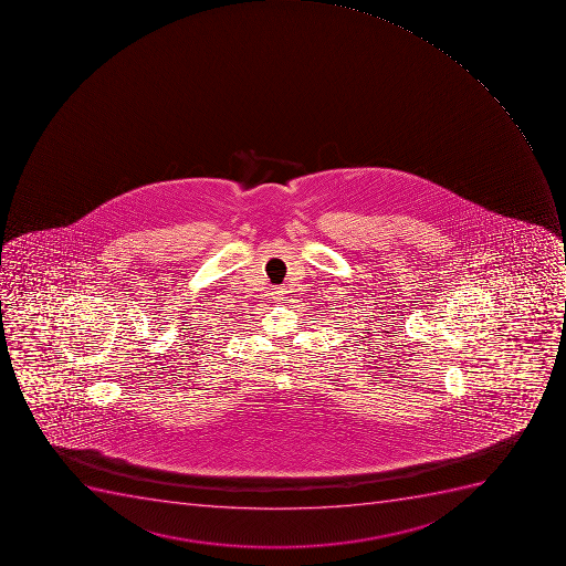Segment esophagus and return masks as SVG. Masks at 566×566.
<instances>
[{"mask_svg": "<svg viewBox=\"0 0 566 566\" xmlns=\"http://www.w3.org/2000/svg\"><path fill=\"white\" fill-rule=\"evenodd\" d=\"M286 291L283 289V286H275V289H272V295H274V300L281 301L283 297H285Z\"/></svg>", "mask_w": 566, "mask_h": 566, "instance_id": "obj_1", "label": "esophagus"}]
</instances>
